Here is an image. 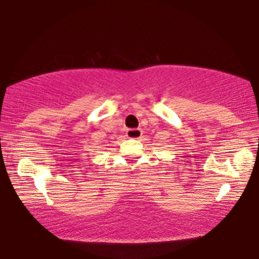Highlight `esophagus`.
<instances>
[{
  "label": "esophagus",
  "mask_w": 259,
  "mask_h": 259,
  "mask_svg": "<svg viewBox=\"0 0 259 259\" xmlns=\"http://www.w3.org/2000/svg\"><path fill=\"white\" fill-rule=\"evenodd\" d=\"M143 134V131L140 128H128L126 131V137L130 139H139Z\"/></svg>",
  "instance_id": "obj_1"
}]
</instances>
